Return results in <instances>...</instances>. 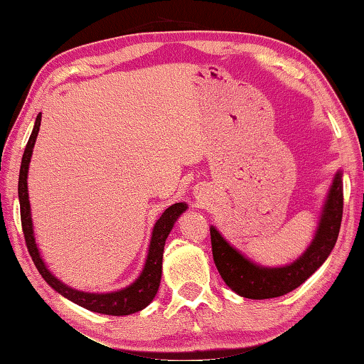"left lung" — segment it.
<instances>
[{"label":"left lung","mask_w":364,"mask_h":364,"mask_svg":"<svg viewBox=\"0 0 364 364\" xmlns=\"http://www.w3.org/2000/svg\"><path fill=\"white\" fill-rule=\"evenodd\" d=\"M342 211V171H337L324 201L315 238L297 260L286 267H260L228 245L218 228L211 227L214 264L228 288L241 297L272 299L288 294L314 275L334 250L341 230Z\"/></svg>","instance_id":"8db88e82"}]
</instances>
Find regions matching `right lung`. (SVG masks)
Returning <instances> with one entry per match:
<instances>
[{"instance_id":"obj_1","label":"right lung","mask_w":364,"mask_h":364,"mask_svg":"<svg viewBox=\"0 0 364 364\" xmlns=\"http://www.w3.org/2000/svg\"><path fill=\"white\" fill-rule=\"evenodd\" d=\"M40 124H41V113L36 117L33 131H31V136L28 139L27 146H25V151L22 156L21 172H18V201H21L22 230H23L25 243H27L31 260H33V264L36 265L40 275L46 279V283L50 286V288L55 289L60 296L67 297L68 301L78 304L80 307H85L91 311H97V314L112 315V316H124V315H131V314H136V311H140L153 301V297L156 296L159 282H161L163 251H164L166 238H168V235L172 230V227H174L178 215L187 209V205L186 203H176V205L169 206L161 215H159L155 227H153L149 254H146L144 270L136 282L127 286V288L114 291V292H107V294L82 292V291L70 288V286L63 284L59 278H55L53 273L48 270L46 264H44V260L40 256V251H38L35 235H33V224H31L27 176H28L30 158H31V153H33V146L38 137V131H40Z\"/></svg>"}]
</instances>
